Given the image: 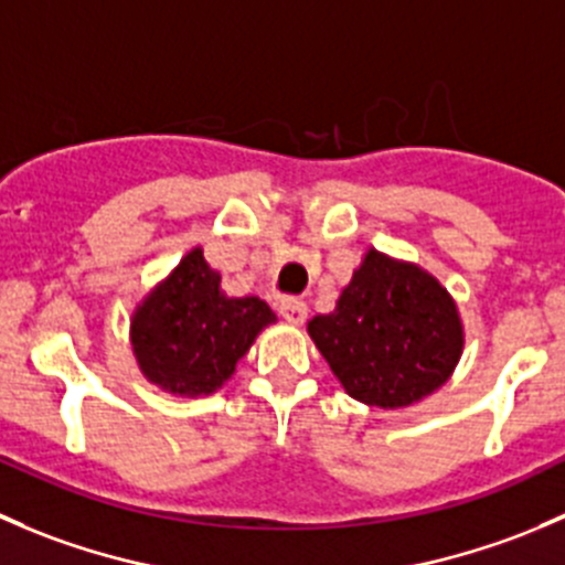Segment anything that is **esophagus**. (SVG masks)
<instances>
[{
	"label": "esophagus",
	"mask_w": 565,
	"mask_h": 565,
	"mask_svg": "<svg viewBox=\"0 0 565 565\" xmlns=\"http://www.w3.org/2000/svg\"><path fill=\"white\" fill-rule=\"evenodd\" d=\"M280 316L288 323H294V327H299V323H305V318H307V305L301 299H282Z\"/></svg>",
	"instance_id": "34e87169"
}]
</instances>
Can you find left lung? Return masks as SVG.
<instances>
[{
    "label": "left lung",
    "mask_w": 565,
    "mask_h": 565,
    "mask_svg": "<svg viewBox=\"0 0 565 565\" xmlns=\"http://www.w3.org/2000/svg\"><path fill=\"white\" fill-rule=\"evenodd\" d=\"M307 334L340 387L379 409H404L437 393L465 354L456 299L412 260L365 249L334 310Z\"/></svg>",
    "instance_id": "left-lung-1"
}]
</instances>
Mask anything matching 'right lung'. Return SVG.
Here are the masks:
<instances>
[{
  "label": "right lung",
  "instance_id": "right-lung-1",
  "mask_svg": "<svg viewBox=\"0 0 565 565\" xmlns=\"http://www.w3.org/2000/svg\"><path fill=\"white\" fill-rule=\"evenodd\" d=\"M277 323L258 296H227L203 247L178 260L137 301L128 321V345L139 373L181 398L214 395L236 373L258 334Z\"/></svg>",
  "mask_w": 565,
  "mask_h": 565
}]
</instances>
